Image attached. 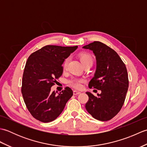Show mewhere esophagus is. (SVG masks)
<instances>
[{
    "mask_svg": "<svg viewBox=\"0 0 147 147\" xmlns=\"http://www.w3.org/2000/svg\"><path fill=\"white\" fill-rule=\"evenodd\" d=\"M80 93H81V92H79V91H77V90H74V91H73V94H74V95L80 94Z\"/></svg>",
    "mask_w": 147,
    "mask_h": 147,
    "instance_id": "obj_1",
    "label": "esophagus"
}]
</instances>
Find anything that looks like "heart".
Masks as SVG:
<instances>
[{"label":"heart","instance_id":"heart-1","mask_svg":"<svg viewBox=\"0 0 147 147\" xmlns=\"http://www.w3.org/2000/svg\"><path fill=\"white\" fill-rule=\"evenodd\" d=\"M80 58L81 59V61L82 62L83 64L85 65H86L90 64H92L93 62V59L92 55L89 54L88 52H83L81 53L80 54ZM69 59L65 58L62 64V68L64 70H65L67 66ZM85 82V80L83 78H72L70 80L67 81V84L71 86L74 88L80 89L82 88V83Z\"/></svg>","mask_w":147,"mask_h":147}]
</instances>
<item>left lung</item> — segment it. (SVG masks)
<instances>
[{
    "label": "left lung",
    "mask_w": 147,
    "mask_h": 147,
    "mask_svg": "<svg viewBox=\"0 0 147 147\" xmlns=\"http://www.w3.org/2000/svg\"><path fill=\"white\" fill-rule=\"evenodd\" d=\"M83 48L93 51L96 59V72L89 88L102 92L96 96L86 92L89 99L86 109L96 119L109 121L117 114L125 100L129 86L126 67L116 52L100 42L94 41Z\"/></svg>",
    "instance_id": "8db88e82"
}]
</instances>
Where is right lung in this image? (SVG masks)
Returning <instances> with one entry per match:
<instances>
[{"label": "right lung", "mask_w": 147, "mask_h": 147, "mask_svg": "<svg viewBox=\"0 0 147 147\" xmlns=\"http://www.w3.org/2000/svg\"><path fill=\"white\" fill-rule=\"evenodd\" d=\"M78 46L46 45L32 53L24 67L21 92L28 110L42 123L55 120L73 95L69 87L56 94L51 88L63 73L62 63Z\"/></svg>", "instance_id": "obj_1"}]
</instances>
